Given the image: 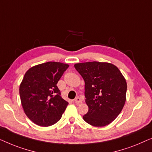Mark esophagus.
I'll use <instances>...</instances> for the list:
<instances>
[{"mask_svg": "<svg viewBox=\"0 0 152 152\" xmlns=\"http://www.w3.org/2000/svg\"><path fill=\"white\" fill-rule=\"evenodd\" d=\"M74 102H75V103H76V104H80V103H82V100H81L80 98H78V97L76 98L75 99H74Z\"/></svg>", "mask_w": 152, "mask_h": 152, "instance_id": "34e87169", "label": "esophagus"}]
</instances>
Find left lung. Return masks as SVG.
I'll list each match as a JSON object with an SVG mask.
<instances>
[{"label":"left lung","mask_w":152,"mask_h":152,"mask_svg":"<svg viewBox=\"0 0 152 152\" xmlns=\"http://www.w3.org/2000/svg\"><path fill=\"white\" fill-rule=\"evenodd\" d=\"M74 67L85 81V96L89 107L83 116L94 127L110 124L121 112L126 101L127 82L116 65L93 61L76 63Z\"/></svg>","instance_id":"1"}]
</instances>
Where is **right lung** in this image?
<instances>
[{
    "label": "right lung",
    "instance_id": "right-lung-1",
    "mask_svg": "<svg viewBox=\"0 0 152 152\" xmlns=\"http://www.w3.org/2000/svg\"><path fill=\"white\" fill-rule=\"evenodd\" d=\"M69 65L47 62L27 70L19 87L24 112L31 121L41 127L56 123L68 102L62 98L56 84Z\"/></svg>",
    "mask_w": 152,
    "mask_h": 152
}]
</instances>
